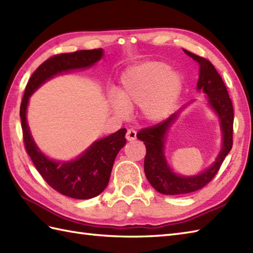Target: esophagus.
Listing matches in <instances>:
<instances>
[{
  "instance_id": "obj_1",
  "label": "esophagus",
  "mask_w": 253,
  "mask_h": 253,
  "mask_svg": "<svg viewBox=\"0 0 253 253\" xmlns=\"http://www.w3.org/2000/svg\"><path fill=\"white\" fill-rule=\"evenodd\" d=\"M126 137L127 141H134L136 138V131L134 128H128L126 134Z\"/></svg>"
}]
</instances>
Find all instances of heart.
Here are the masks:
<instances>
[{"mask_svg":"<svg viewBox=\"0 0 253 253\" xmlns=\"http://www.w3.org/2000/svg\"><path fill=\"white\" fill-rule=\"evenodd\" d=\"M182 86L177 71L161 61H146L122 75L118 95H112L109 102L117 116L126 117L128 108L139 106L144 119L156 123L171 114Z\"/></svg>","mask_w":253,"mask_h":253,"instance_id":"b5f03b06","label":"heart"}]
</instances>
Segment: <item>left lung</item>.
Masks as SVG:
<instances>
[{"instance_id":"obj_1","label":"left lung","mask_w":253,"mask_h":253,"mask_svg":"<svg viewBox=\"0 0 253 253\" xmlns=\"http://www.w3.org/2000/svg\"><path fill=\"white\" fill-rule=\"evenodd\" d=\"M185 54L192 57L199 65V79L197 89H203L208 95V100L212 109L216 112L221 122L223 133V145L214 164L207 170L194 176H179L172 171L165 156V139L172 123L177 119L178 112L173 114L167 120L158 125L144 127L136 136L146 146L144 170L146 177L157 192L164 195H184L199 190L212 181L220 170L222 162L233 147V123L234 108L229 98L227 88L222 77L208 60L201 56L183 49ZM183 109V108H182Z\"/></svg>"}]
</instances>
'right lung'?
<instances>
[{
	"instance_id": "obj_1",
	"label": "right lung",
	"mask_w": 253,
	"mask_h": 253,
	"mask_svg": "<svg viewBox=\"0 0 253 253\" xmlns=\"http://www.w3.org/2000/svg\"><path fill=\"white\" fill-rule=\"evenodd\" d=\"M103 49H83L55 55L38 67L27 83L20 105V119L25 148L50 187L61 195L75 199L96 197L108 185L116 156L126 145V130L120 128L111 135L94 142L76 160L54 161L41 153L30 134L26 112L31 94L46 80L69 70L93 66L102 58Z\"/></svg>"
}]
</instances>
